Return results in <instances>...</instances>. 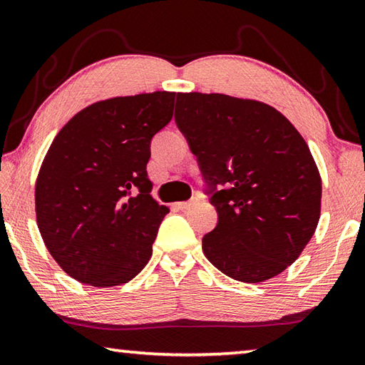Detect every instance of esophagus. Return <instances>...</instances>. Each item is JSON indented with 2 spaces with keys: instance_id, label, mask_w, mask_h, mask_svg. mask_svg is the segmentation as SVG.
I'll list each match as a JSON object with an SVG mask.
<instances>
[{
  "instance_id": "obj_1",
  "label": "esophagus",
  "mask_w": 365,
  "mask_h": 365,
  "mask_svg": "<svg viewBox=\"0 0 365 365\" xmlns=\"http://www.w3.org/2000/svg\"><path fill=\"white\" fill-rule=\"evenodd\" d=\"M197 202V197H191L190 201H182V202H175L174 207L178 210H185V209H190L193 207V205Z\"/></svg>"
}]
</instances>
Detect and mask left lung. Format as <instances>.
<instances>
[{"mask_svg": "<svg viewBox=\"0 0 365 365\" xmlns=\"http://www.w3.org/2000/svg\"><path fill=\"white\" fill-rule=\"evenodd\" d=\"M175 123L218 214L204 255L241 282L282 273L321 215V175L300 132L267 103L201 92H178Z\"/></svg>", "mask_w": 365, "mask_h": 365, "instance_id": "8db88e82", "label": "left lung"}]
</instances>
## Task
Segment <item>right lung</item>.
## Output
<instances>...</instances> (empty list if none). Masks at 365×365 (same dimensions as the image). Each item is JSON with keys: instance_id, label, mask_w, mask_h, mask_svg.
<instances>
[{"instance_id": "add662e5", "label": "right lung", "mask_w": 365, "mask_h": 365, "mask_svg": "<svg viewBox=\"0 0 365 365\" xmlns=\"http://www.w3.org/2000/svg\"><path fill=\"white\" fill-rule=\"evenodd\" d=\"M174 101L165 91L108 98L56 135L36 178V222L73 279L113 287L148 263L169 212L150 196V143L172 119Z\"/></svg>"}]
</instances>
